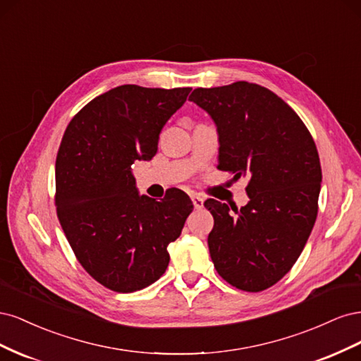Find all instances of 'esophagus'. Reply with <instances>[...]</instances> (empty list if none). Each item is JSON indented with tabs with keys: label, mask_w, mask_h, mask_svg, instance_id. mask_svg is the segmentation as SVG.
<instances>
[{
	"label": "esophagus",
	"mask_w": 361,
	"mask_h": 361,
	"mask_svg": "<svg viewBox=\"0 0 361 361\" xmlns=\"http://www.w3.org/2000/svg\"><path fill=\"white\" fill-rule=\"evenodd\" d=\"M191 200H192V204H194L195 209H202V207H203V202H204V200L200 197V195H197V194L191 195Z\"/></svg>",
	"instance_id": "34e87169"
}]
</instances>
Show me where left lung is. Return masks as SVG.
Instances as JSON below:
<instances>
[{
  "label": "left lung",
  "instance_id": "left-lung-1",
  "mask_svg": "<svg viewBox=\"0 0 361 361\" xmlns=\"http://www.w3.org/2000/svg\"><path fill=\"white\" fill-rule=\"evenodd\" d=\"M190 101L216 125L218 169L247 178L250 202L235 214L207 199V236L218 274L232 286L260 292L285 277L307 243L318 215L322 171L302 120L276 93L236 81L195 89Z\"/></svg>",
  "mask_w": 361,
  "mask_h": 361
}]
</instances>
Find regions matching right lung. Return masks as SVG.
<instances>
[{
	"mask_svg": "<svg viewBox=\"0 0 361 361\" xmlns=\"http://www.w3.org/2000/svg\"><path fill=\"white\" fill-rule=\"evenodd\" d=\"M190 87L118 85L94 97L68 125L56 161L57 216L82 268L114 292L147 288L166 272L192 203L173 188L140 195L130 166L158 150L161 129Z\"/></svg>",
	"mask_w": 361,
	"mask_h": 361,
	"instance_id": "obj_1",
	"label": "right lung"
}]
</instances>
